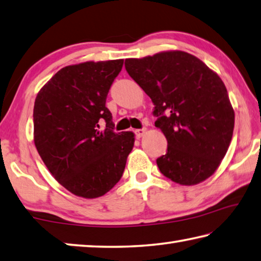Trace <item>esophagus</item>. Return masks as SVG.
<instances>
[{
  "instance_id": "34e87169",
  "label": "esophagus",
  "mask_w": 261,
  "mask_h": 261,
  "mask_svg": "<svg viewBox=\"0 0 261 261\" xmlns=\"http://www.w3.org/2000/svg\"><path fill=\"white\" fill-rule=\"evenodd\" d=\"M147 133V129H145V128H141V129H136L135 130V135H136V138L138 139H140V138H142V136Z\"/></svg>"
}]
</instances>
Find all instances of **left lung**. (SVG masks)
<instances>
[{
	"label": "left lung",
	"instance_id": "8db88e82",
	"mask_svg": "<svg viewBox=\"0 0 261 261\" xmlns=\"http://www.w3.org/2000/svg\"><path fill=\"white\" fill-rule=\"evenodd\" d=\"M125 67L151 98L154 122L167 140L157 158L162 174L191 186L211 176L229 147L235 114L217 73L185 51L129 58Z\"/></svg>",
	"mask_w": 261,
	"mask_h": 261
}]
</instances>
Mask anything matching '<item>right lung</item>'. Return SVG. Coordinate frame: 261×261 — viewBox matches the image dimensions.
Masks as SVG:
<instances>
[{
    "mask_svg": "<svg viewBox=\"0 0 261 261\" xmlns=\"http://www.w3.org/2000/svg\"><path fill=\"white\" fill-rule=\"evenodd\" d=\"M122 65L123 59H116L63 67L35 98L36 150L55 179L80 197L96 198L111 190L134 147V134L116 133L105 107Z\"/></svg>",
    "mask_w": 261,
    "mask_h": 261,
    "instance_id": "obj_1",
    "label": "right lung"
}]
</instances>
